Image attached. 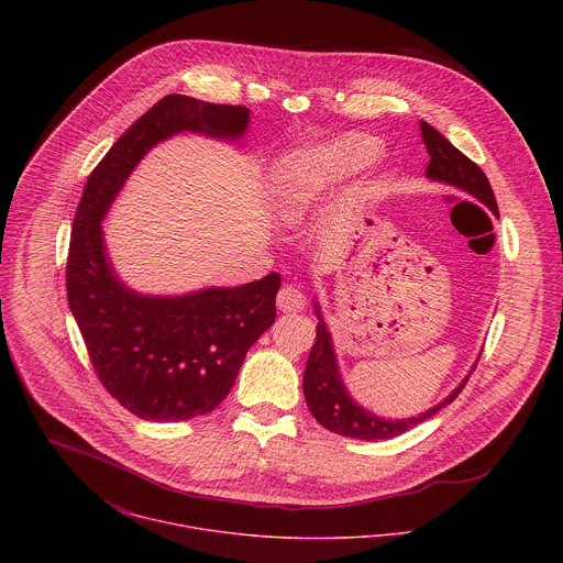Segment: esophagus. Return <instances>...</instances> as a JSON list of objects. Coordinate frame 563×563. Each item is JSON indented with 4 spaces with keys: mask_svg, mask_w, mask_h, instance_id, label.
Masks as SVG:
<instances>
[{
    "mask_svg": "<svg viewBox=\"0 0 563 563\" xmlns=\"http://www.w3.org/2000/svg\"><path fill=\"white\" fill-rule=\"evenodd\" d=\"M306 306V295L297 286H282L277 292V308L282 312H299Z\"/></svg>",
    "mask_w": 563,
    "mask_h": 563,
    "instance_id": "1",
    "label": "esophagus"
}]
</instances>
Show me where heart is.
I'll use <instances>...</instances> for the list:
<instances>
[{
	"instance_id": "obj_1",
	"label": "heart",
	"mask_w": 563,
	"mask_h": 563,
	"mask_svg": "<svg viewBox=\"0 0 563 563\" xmlns=\"http://www.w3.org/2000/svg\"><path fill=\"white\" fill-rule=\"evenodd\" d=\"M382 154V143L368 134H344L319 147L284 156L273 173V206L286 223L303 217L327 186L351 177Z\"/></svg>"
}]
</instances>
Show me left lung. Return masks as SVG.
I'll return each mask as SVG.
<instances>
[{
  "instance_id": "8db88e82",
  "label": "left lung",
  "mask_w": 563,
  "mask_h": 563,
  "mask_svg": "<svg viewBox=\"0 0 563 563\" xmlns=\"http://www.w3.org/2000/svg\"><path fill=\"white\" fill-rule=\"evenodd\" d=\"M420 134L429 154V166H427V177L435 181H444L449 186H455L475 199L485 203L494 214H498V206L492 192V186L485 177L482 168L466 158L457 147H453L435 128L429 123L420 121ZM319 314V324H317V340L310 349V357L306 364L303 373V395L306 402L312 411V416L321 422L324 429L344 435V438H355V440H390L397 438L405 431L413 429L422 420L431 418L435 411H440L444 405L455 401L457 395L464 390L468 377L444 399L438 402L435 407L427 409L420 416H411L405 420H386L379 418L364 407H360L353 401L340 379L338 364H335V353L331 346V335L327 331V324L321 319L319 303L314 306Z\"/></svg>"
}]
</instances>
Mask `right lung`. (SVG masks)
Wrapping results in <instances>:
<instances>
[{"instance_id":"add662e5","label":"right lung","mask_w":563,"mask_h":563,"mask_svg":"<svg viewBox=\"0 0 563 563\" xmlns=\"http://www.w3.org/2000/svg\"><path fill=\"white\" fill-rule=\"evenodd\" d=\"M249 108L166 95L92 168L74 219L67 299L101 386L143 420L177 422L212 411L246 351L275 321L279 273L236 288L145 297L125 288L103 249L101 221L141 158L164 139L199 132L241 139Z\"/></svg>"}]
</instances>
